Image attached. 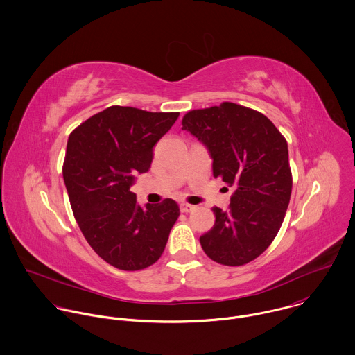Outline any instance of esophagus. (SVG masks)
Wrapping results in <instances>:
<instances>
[{"label":"esophagus","mask_w":355,"mask_h":355,"mask_svg":"<svg viewBox=\"0 0 355 355\" xmlns=\"http://www.w3.org/2000/svg\"><path fill=\"white\" fill-rule=\"evenodd\" d=\"M180 210H181L182 213H191V211L195 210V206L187 205V203H181V205H180Z\"/></svg>","instance_id":"1"}]
</instances>
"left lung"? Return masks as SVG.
<instances>
[{
	"mask_svg": "<svg viewBox=\"0 0 355 355\" xmlns=\"http://www.w3.org/2000/svg\"><path fill=\"white\" fill-rule=\"evenodd\" d=\"M182 130L207 148L214 177L234 188L227 211L213 209L215 223L200 236L203 251L226 266L254 261L275 240L289 205L285 139L263 114L234 103L189 111Z\"/></svg>",
	"mask_w": 355,
	"mask_h": 355,
	"instance_id": "1",
	"label": "left lung"
}]
</instances>
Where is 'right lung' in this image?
<instances>
[{"mask_svg": "<svg viewBox=\"0 0 355 355\" xmlns=\"http://www.w3.org/2000/svg\"><path fill=\"white\" fill-rule=\"evenodd\" d=\"M178 116L114 105L70 135L63 178L72 211L90 247L118 269L153 265L180 215L171 199L141 207L130 192L136 174L149 170L153 146Z\"/></svg>", "mask_w": 355, "mask_h": 355, "instance_id": "obj_1", "label": "right lung"}]
</instances>
